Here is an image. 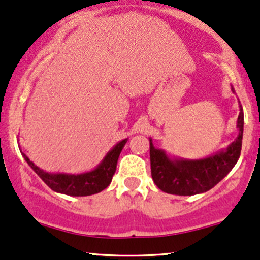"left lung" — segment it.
<instances>
[{"label":"left lung","mask_w":260,"mask_h":260,"mask_svg":"<svg viewBox=\"0 0 260 260\" xmlns=\"http://www.w3.org/2000/svg\"><path fill=\"white\" fill-rule=\"evenodd\" d=\"M239 136L225 150L201 160L171 158L164 150L156 149L150 138V164L154 183L172 195L191 196L211 190L236 165L242 148L243 110L237 117Z\"/></svg>","instance_id":"1"}]
</instances>
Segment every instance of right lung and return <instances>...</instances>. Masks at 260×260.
<instances>
[{
    "mask_svg": "<svg viewBox=\"0 0 260 260\" xmlns=\"http://www.w3.org/2000/svg\"><path fill=\"white\" fill-rule=\"evenodd\" d=\"M127 139L118 142L112 148L98 167L93 171L81 174H65V173H48L30 161L26 155L23 154L25 161L35 171V173L48 185L53 191L65 193L69 196H89L98 193L110 185L112 176L116 172L118 156H120Z\"/></svg>",
    "mask_w": 260,
    "mask_h": 260,
    "instance_id": "obj_1",
    "label": "right lung"
}]
</instances>
